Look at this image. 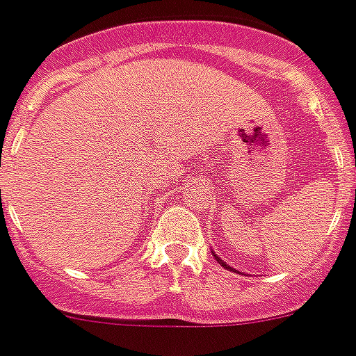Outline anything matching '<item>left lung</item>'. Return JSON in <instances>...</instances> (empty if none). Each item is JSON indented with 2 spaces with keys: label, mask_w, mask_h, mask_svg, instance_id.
I'll use <instances>...</instances> for the list:
<instances>
[{
  "label": "left lung",
  "mask_w": 356,
  "mask_h": 356,
  "mask_svg": "<svg viewBox=\"0 0 356 356\" xmlns=\"http://www.w3.org/2000/svg\"><path fill=\"white\" fill-rule=\"evenodd\" d=\"M212 254H213V252H212ZM213 258H216V259H218V261H219V263H221V267H225V268H230V270H232V267H228L227 263H225V261H223V259H219V258H218V256H216V254H213ZM234 273H236V270H234Z\"/></svg>",
  "instance_id": "8db88e82"
}]
</instances>
